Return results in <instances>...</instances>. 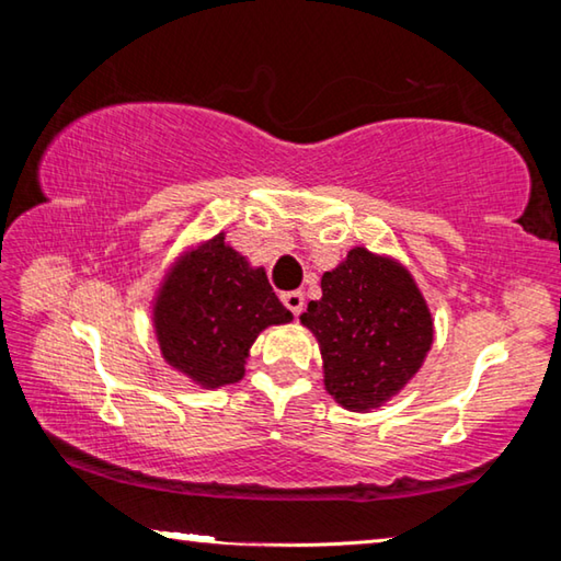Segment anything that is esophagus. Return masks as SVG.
Returning <instances> with one entry per match:
<instances>
[{"label":"esophagus","instance_id":"34e87169","mask_svg":"<svg viewBox=\"0 0 561 561\" xmlns=\"http://www.w3.org/2000/svg\"><path fill=\"white\" fill-rule=\"evenodd\" d=\"M282 301H284V307H287L294 317H299L301 311H304V294L301 291H287L282 297Z\"/></svg>","mask_w":561,"mask_h":561}]
</instances>
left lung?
<instances>
[{
	"label": "left lung",
	"instance_id": "left-lung-1",
	"mask_svg": "<svg viewBox=\"0 0 561 561\" xmlns=\"http://www.w3.org/2000/svg\"><path fill=\"white\" fill-rule=\"evenodd\" d=\"M319 341L324 386L346 411L368 413L401 391L433 346V317L401 262L354 247L321 277L299 317Z\"/></svg>",
	"mask_w": 561,
	"mask_h": 561
}]
</instances>
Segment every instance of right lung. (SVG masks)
<instances>
[{
	"label": "right lung",
	"instance_id": "add662e5",
	"mask_svg": "<svg viewBox=\"0 0 561 561\" xmlns=\"http://www.w3.org/2000/svg\"><path fill=\"white\" fill-rule=\"evenodd\" d=\"M289 321L267 272L232 250L225 232L180 254L153 301L165 364L207 391L240 381L254 339Z\"/></svg>",
	"mask_w": 561,
	"mask_h": 561
}]
</instances>
